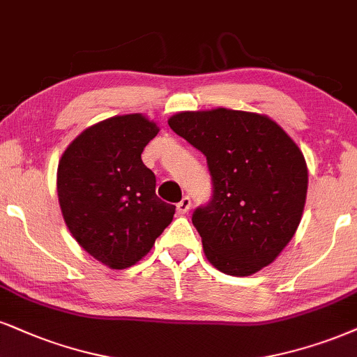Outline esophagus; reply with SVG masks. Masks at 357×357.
I'll return each instance as SVG.
<instances>
[{"mask_svg":"<svg viewBox=\"0 0 357 357\" xmlns=\"http://www.w3.org/2000/svg\"><path fill=\"white\" fill-rule=\"evenodd\" d=\"M190 206H192L190 197H183V199L180 200L178 204H177L178 213H188V210H190Z\"/></svg>","mask_w":357,"mask_h":357,"instance_id":"obj_1","label":"esophagus"}]
</instances>
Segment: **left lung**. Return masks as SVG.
I'll use <instances>...</instances> for the list:
<instances>
[{"instance_id":"1","label":"left lung","mask_w":357,"mask_h":357,"mask_svg":"<svg viewBox=\"0 0 357 357\" xmlns=\"http://www.w3.org/2000/svg\"><path fill=\"white\" fill-rule=\"evenodd\" d=\"M169 126L212 175V200L192 215L206 259L231 276L275 261L305 210L307 167L296 142L268 116L225 107L178 112Z\"/></svg>"}]
</instances>
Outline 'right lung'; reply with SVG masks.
I'll use <instances>...</instances> for the list:
<instances>
[{
  "label": "right lung",
  "mask_w": 357,
  "mask_h": 357,
  "mask_svg": "<svg viewBox=\"0 0 357 357\" xmlns=\"http://www.w3.org/2000/svg\"><path fill=\"white\" fill-rule=\"evenodd\" d=\"M158 130L142 114L105 119L82 130L57 165L66 225L112 270L140 261L174 218L175 205L155 195V175L140 157Z\"/></svg>",
  "instance_id": "obj_1"
}]
</instances>
